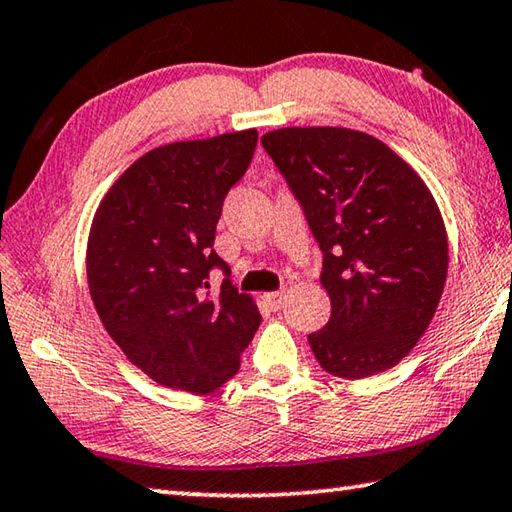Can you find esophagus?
I'll return each mask as SVG.
<instances>
[{"label": "esophagus", "instance_id": "esophagus-1", "mask_svg": "<svg viewBox=\"0 0 512 512\" xmlns=\"http://www.w3.org/2000/svg\"><path fill=\"white\" fill-rule=\"evenodd\" d=\"M263 301L267 303V306H270L272 310H279L283 303H285V292H267L265 297H263Z\"/></svg>", "mask_w": 512, "mask_h": 512}]
</instances>
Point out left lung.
<instances>
[{"instance_id":"1","label":"left lung","mask_w":512,"mask_h":512,"mask_svg":"<svg viewBox=\"0 0 512 512\" xmlns=\"http://www.w3.org/2000/svg\"><path fill=\"white\" fill-rule=\"evenodd\" d=\"M324 251L333 315L308 337L344 380L396 366L434 319L447 231L432 191L387 143L351 128H279L261 137Z\"/></svg>"}]
</instances>
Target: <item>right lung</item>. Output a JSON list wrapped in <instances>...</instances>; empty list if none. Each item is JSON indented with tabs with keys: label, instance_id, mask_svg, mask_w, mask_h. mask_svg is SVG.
<instances>
[{
	"label": "right lung",
	"instance_id": "right-lung-1",
	"mask_svg": "<svg viewBox=\"0 0 512 512\" xmlns=\"http://www.w3.org/2000/svg\"><path fill=\"white\" fill-rule=\"evenodd\" d=\"M256 128L152 148L103 195L87 285L107 335L157 384L209 393L240 366L261 312L229 279L206 292L224 195L245 175Z\"/></svg>",
	"mask_w": 512,
	"mask_h": 512
}]
</instances>
